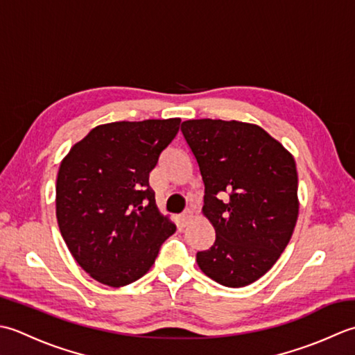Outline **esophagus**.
<instances>
[{
    "mask_svg": "<svg viewBox=\"0 0 355 355\" xmlns=\"http://www.w3.org/2000/svg\"><path fill=\"white\" fill-rule=\"evenodd\" d=\"M193 216V211L191 209H185V211L179 216V222H180V227H187L188 222H190Z\"/></svg>",
    "mask_w": 355,
    "mask_h": 355,
    "instance_id": "esophagus-1",
    "label": "esophagus"
}]
</instances>
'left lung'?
<instances>
[{"label":"left lung","instance_id":"left-lung-1","mask_svg":"<svg viewBox=\"0 0 355 355\" xmlns=\"http://www.w3.org/2000/svg\"><path fill=\"white\" fill-rule=\"evenodd\" d=\"M180 130L205 185L202 211L216 231L213 247L196 254L199 268L223 286H247L271 270L293 236L294 157L247 122L191 119Z\"/></svg>","mask_w":355,"mask_h":355}]
</instances>
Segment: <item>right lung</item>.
I'll return each mask as SVG.
<instances>
[{"label": "right lung", "mask_w": 355, "mask_h": 355, "mask_svg": "<svg viewBox=\"0 0 355 355\" xmlns=\"http://www.w3.org/2000/svg\"><path fill=\"white\" fill-rule=\"evenodd\" d=\"M179 118L98 125L62 159L56 219L71 256L113 288L141 279L176 225L156 207L150 171L179 132Z\"/></svg>", "instance_id": "right-lung-1"}]
</instances>
